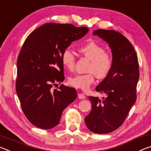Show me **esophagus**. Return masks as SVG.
<instances>
[{
	"label": "esophagus",
	"instance_id": "esophagus-1",
	"mask_svg": "<svg viewBox=\"0 0 151 151\" xmlns=\"http://www.w3.org/2000/svg\"><path fill=\"white\" fill-rule=\"evenodd\" d=\"M78 98L80 99H85V94L83 93H78Z\"/></svg>",
	"mask_w": 151,
	"mask_h": 151
}]
</instances>
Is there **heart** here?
<instances>
[{"mask_svg": "<svg viewBox=\"0 0 151 151\" xmlns=\"http://www.w3.org/2000/svg\"><path fill=\"white\" fill-rule=\"evenodd\" d=\"M78 51L85 57L91 60L88 72L86 75H77L68 78V84L76 88L87 91L94 83V75L97 78H106L111 71L112 66V58L111 55L105 52V49L94 41H91L78 48ZM61 60L63 66L69 70L74 69L75 57L69 48L63 51Z\"/></svg>", "mask_w": 151, "mask_h": 151, "instance_id": "b5f03b06", "label": "heart"}]
</instances>
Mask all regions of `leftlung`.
<instances>
[{
    "label": "left lung",
    "mask_w": 151,
    "mask_h": 151,
    "mask_svg": "<svg viewBox=\"0 0 151 151\" xmlns=\"http://www.w3.org/2000/svg\"><path fill=\"white\" fill-rule=\"evenodd\" d=\"M93 35L109 44L112 66L108 76L96 87L97 92L106 94L105 98L88 97L92 109L85 117V123L91 132L107 134L121 126L136 102L139 61L134 47L121 33L98 29Z\"/></svg>",
    "instance_id": "1"
}]
</instances>
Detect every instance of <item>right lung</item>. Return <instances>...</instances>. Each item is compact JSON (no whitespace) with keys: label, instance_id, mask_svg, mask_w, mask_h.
<instances>
[{"label":"right lung","instance_id":"add662e5","mask_svg":"<svg viewBox=\"0 0 151 151\" xmlns=\"http://www.w3.org/2000/svg\"><path fill=\"white\" fill-rule=\"evenodd\" d=\"M87 27L46 23L28 36L17 60L16 91L24 115L35 127L50 129L59 124L65 109L75 100V88L65 80L61 57L71 42L83 38Z\"/></svg>","mask_w":151,"mask_h":151}]
</instances>
